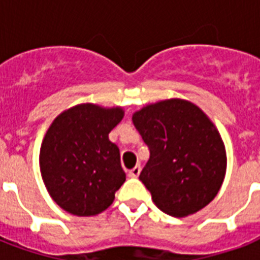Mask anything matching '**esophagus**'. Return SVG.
<instances>
[{
    "mask_svg": "<svg viewBox=\"0 0 260 260\" xmlns=\"http://www.w3.org/2000/svg\"><path fill=\"white\" fill-rule=\"evenodd\" d=\"M140 171H142V167H140V165H138V166H135L132 170H129L128 175L132 178H138L139 175H140Z\"/></svg>",
    "mask_w": 260,
    "mask_h": 260,
    "instance_id": "34e87169",
    "label": "esophagus"
}]
</instances>
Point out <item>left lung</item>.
<instances>
[{"label":"left lung","instance_id":"8db88e82","mask_svg":"<svg viewBox=\"0 0 260 260\" xmlns=\"http://www.w3.org/2000/svg\"><path fill=\"white\" fill-rule=\"evenodd\" d=\"M132 121L150 148L139 178L155 205L174 217L205 208L226 170L225 147L210 118L193 102L171 98L135 112Z\"/></svg>","mask_w":260,"mask_h":260}]
</instances>
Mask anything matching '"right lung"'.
<instances>
[{
	"label": "right lung",
	"instance_id": "1",
	"mask_svg": "<svg viewBox=\"0 0 260 260\" xmlns=\"http://www.w3.org/2000/svg\"><path fill=\"white\" fill-rule=\"evenodd\" d=\"M122 117L120 106L79 104L62 112L47 131L40 173L51 198L69 213H101L125 182L120 150L109 140V132Z\"/></svg>",
	"mask_w": 260,
	"mask_h": 260
}]
</instances>
